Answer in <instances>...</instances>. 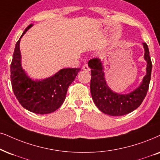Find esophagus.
<instances>
[{
  "label": "esophagus",
  "instance_id": "34e87169",
  "mask_svg": "<svg viewBox=\"0 0 160 160\" xmlns=\"http://www.w3.org/2000/svg\"><path fill=\"white\" fill-rule=\"evenodd\" d=\"M82 69L85 70V71H86V72H89V71H90V68L88 67L87 64H85V65H84L83 66H82Z\"/></svg>",
  "mask_w": 160,
  "mask_h": 160
}]
</instances>
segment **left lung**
<instances>
[{
  "label": "left lung",
  "instance_id": "left-lung-1",
  "mask_svg": "<svg viewBox=\"0 0 160 160\" xmlns=\"http://www.w3.org/2000/svg\"><path fill=\"white\" fill-rule=\"evenodd\" d=\"M144 58L147 62L146 74L138 88L127 94H120L113 92L108 86L105 79L103 67L100 60L93 58L88 64L91 70V94L97 107L104 114L111 116H122L137 109L142 102L148 90L151 80L152 62L149 50L145 43Z\"/></svg>",
  "mask_w": 160,
  "mask_h": 160
}]
</instances>
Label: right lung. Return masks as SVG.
<instances>
[{
  "label": "right lung",
  "instance_id": "obj_1",
  "mask_svg": "<svg viewBox=\"0 0 160 160\" xmlns=\"http://www.w3.org/2000/svg\"><path fill=\"white\" fill-rule=\"evenodd\" d=\"M29 25L16 43L11 62V82L16 98L24 108L39 114L54 112L66 99L68 86L74 81L80 68H62L54 76L41 80H33L21 66L20 41Z\"/></svg>",
  "mask_w": 160,
  "mask_h": 160
}]
</instances>
